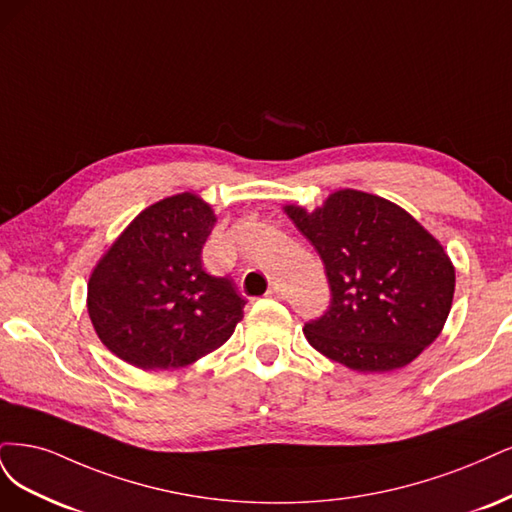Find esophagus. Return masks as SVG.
Wrapping results in <instances>:
<instances>
[{
    "label": "esophagus",
    "mask_w": 512,
    "mask_h": 512,
    "mask_svg": "<svg viewBox=\"0 0 512 512\" xmlns=\"http://www.w3.org/2000/svg\"><path fill=\"white\" fill-rule=\"evenodd\" d=\"M268 295L270 298H278V300H285V285H280V283H272L270 285V289H268Z\"/></svg>",
    "instance_id": "esophagus-1"
}]
</instances>
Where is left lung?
Segmentation results:
<instances>
[{"label": "left lung", "instance_id": "1", "mask_svg": "<svg viewBox=\"0 0 512 512\" xmlns=\"http://www.w3.org/2000/svg\"><path fill=\"white\" fill-rule=\"evenodd\" d=\"M319 253L332 302L304 336L325 357L357 372L410 364L442 332L455 268L440 242L378 195L332 193L321 208L285 206Z\"/></svg>", "mask_w": 512, "mask_h": 512}]
</instances>
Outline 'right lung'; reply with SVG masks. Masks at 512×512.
I'll list each match as a JSON object with an SVG mask.
<instances>
[{
	"label": "right lung",
	"instance_id": "right-lung-1",
	"mask_svg": "<svg viewBox=\"0 0 512 512\" xmlns=\"http://www.w3.org/2000/svg\"><path fill=\"white\" fill-rule=\"evenodd\" d=\"M217 217L193 193L142 210L89 278L87 308L97 336L140 370L185 368L219 349L242 319L244 298L202 268Z\"/></svg>",
	"mask_w": 512,
	"mask_h": 512
}]
</instances>
